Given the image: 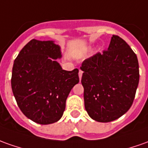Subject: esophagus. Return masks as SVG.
Segmentation results:
<instances>
[{
	"instance_id": "obj_1",
	"label": "esophagus",
	"mask_w": 148,
	"mask_h": 148,
	"mask_svg": "<svg viewBox=\"0 0 148 148\" xmlns=\"http://www.w3.org/2000/svg\"><path fill=\"white\" fill-rule=\"evenodd\" d=\"M82 74H83V71L80 70L79 71V78H80V80H81V78H82Z\"/></svg>"
}]
</instances>
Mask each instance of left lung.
I'll return each instance as SVG.
<instances>
[{"label": "left lung", "mask_w": 148, "mask_h": 148, "mask_svg": "<svg viewBox=\"0 0 148 148\" xmlns=\"http://www.w3.org/2000/svg\"><path fill=\"white\" fill-rule=\"evenodd\" d=\"M80 69L84 107L90 118L109 123L129 110L139 81L138 62L122 38L113 35L108 50L84 60Z\"/></svg>", "instance_id": "1"}]
</instances>
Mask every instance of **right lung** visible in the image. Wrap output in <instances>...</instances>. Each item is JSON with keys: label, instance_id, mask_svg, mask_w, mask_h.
I'll use <instances>...</instances> for the list:
<instances>
[{"label": "right lung", "instance_id": "1", "mask_svg": "<svg viewBox=\"0 0 148 148\" xmlns=\"http://www.w3.org/2000/svg\"><path fill=\"white\" fill-rule=\"evenodd\" d=\"M60 57V47L52 41L32 39L14 60L13 93L21 112L34 123L59 121L69 92L79 83V70H63L56 61Z\"/></svg>", "mask_w": 148, "mask_h": 148}]
</instances>
